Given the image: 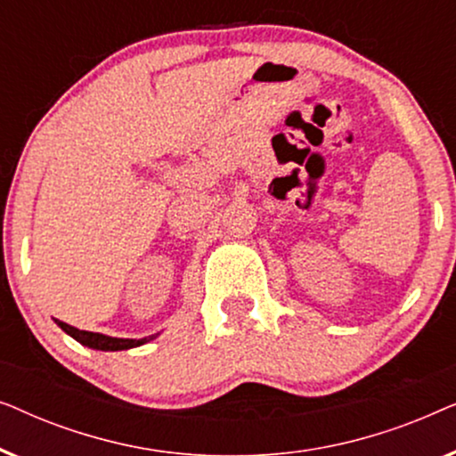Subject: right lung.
Instances as JSON below:
<instances>
[{
	"mask_svg": "<svg viewBox=\"0 0 456 456\" xmlns=\"http://www.w3.org/2000/svg\"><path fill=\"white\" fill-rule=\"evenodd\" d=\"M55 323L64 330L66 334H70L74 340H78L80 345L89 346V348H97V351H126V348H134V346H141L145 345L153 338V336H149V338H139V340H133V338H111V336H103V334H95V332H86V330H78V328H72L68 326V323L55 320Z\"/></svg>",
	"mask_w": 456,
	"mask_h": 456,
	"instance_id": "obj_1",
	"label": "right lung"
}]
</instances>
